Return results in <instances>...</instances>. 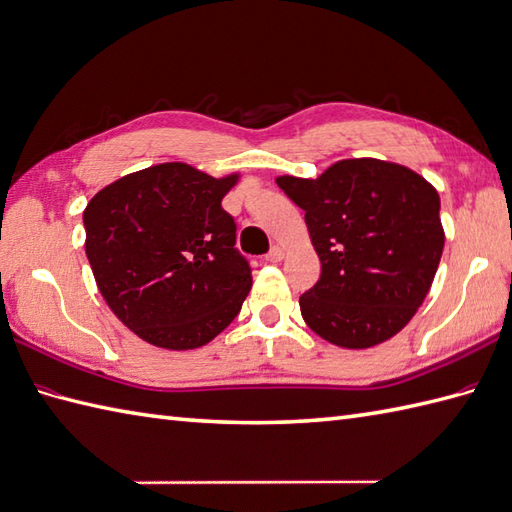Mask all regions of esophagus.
<instances>
[{
    "instance_id": "esophagus-1",
    "label": "esophagus",
    "mask_w": 512,
    "mask_h": 512,
    "mask_svg": "<svg viewBox=\"0 0 512 512\" xmlns=\"http://www.w3.org/2000/svg\"><path fill=\"white\" fill-rule=\"evenodd\" d=\"M281 259H283V248L272 246L270 253L266 255V261H270V264H277V261H281Z\"/></svg>"
}]
</instances>
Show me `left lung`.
Masks as SVG:
<instances>
[{
  "mask_svg": "<svg viewBox=\"0 0 512 512\" xmlns=\"http://www.w3.org/2000/svg\"><path fill=\"white\" fill-rule=\"evenodd\" d=\"M277 185L305 211L320 257V279L299 299L310 329L366 349L406 327L445 246L436 189L379 159H344L318 178L279 176Z\"/></svg>",
  "mask_w": 512,
  "mask_h": 512,
  "instance_id": "left-lung-1",
  "label": "left lung"
}]
</instances>
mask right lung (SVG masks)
I'll return each instance as SVG.
<instances>
[{
	"label": "right lung",
	"mask_w": 512,
	"mask_h": 512,
	"mask_svg": "<svg viewBox=\"0 0 512 512\" xmlns=\"http://www.w3.org/2000/svg\"><path fill=\"white\" fill-rule=\"evenodd\" d=\"M237 176L161 163L104 187L82 213L85 251L113 314L154 347L185 351L240 314L251 264L222 198Z\"/></svg>",
	"instance_id": "right-lung-1"
}]
</instances>
